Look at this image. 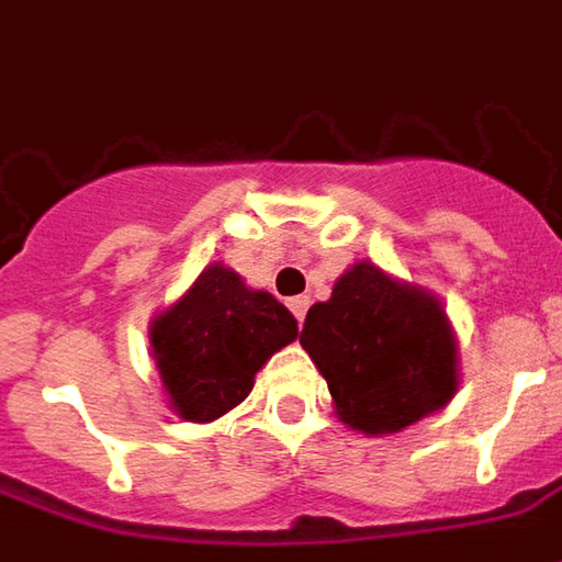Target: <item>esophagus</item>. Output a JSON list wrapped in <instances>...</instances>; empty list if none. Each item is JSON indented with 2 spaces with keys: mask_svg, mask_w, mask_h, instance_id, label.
<instances>
[{
  "mask_svg": "<svg viewBox=\"0 0 562 562\" xmlns=\"http://www.w3.org/2000/svg\"><path fill=\"white\" fill-rule=\"evenodd\" d=\"M289 310H292L297 322H304L306 310H310V297H292V301H289Z\"/></svg>",
  "mask_w": 562,
  "mask_h": 562,
  "instance_id": "34e87169",
  "label": "esophagus"
}]
</instances>
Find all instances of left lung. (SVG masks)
I'll use <instances>...</instances> for the list:
<instances>
[{"label": "left lung", "mask_w": 562, "mask_h": 562, "mask_svg": "<svg viewBox=\"0 0 562 562\" xmlns=\"http://www.w3.org/2000/svg\"><path fill=\"white\" fill-rule=\"evenodd\" d=\"M301 346L328 382L342 424L401 434L458 391V340L439 297L358 261L310 306Z\"/></svg>", "instance_id": "1"}]
</instances>
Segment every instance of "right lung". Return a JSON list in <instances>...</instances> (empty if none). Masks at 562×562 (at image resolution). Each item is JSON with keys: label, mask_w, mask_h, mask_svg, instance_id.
<instances>
[{"label": "right lung", "mask_w": 562, "mask_h": 562, "mask_svg": "<svg viewBox=\"0 0 562 562\" xmlns=\"http://www.w3.org/2000/svg\"><path fill=\"white\" fill-rule=\"evenodd\" d=\"M297 337V322L232 268L207 265L192 289L153 318L149 346L171 409L186 422H216L249 397L256 373Z\"/></svg>", "instance_id": "1"}]
</instances>
